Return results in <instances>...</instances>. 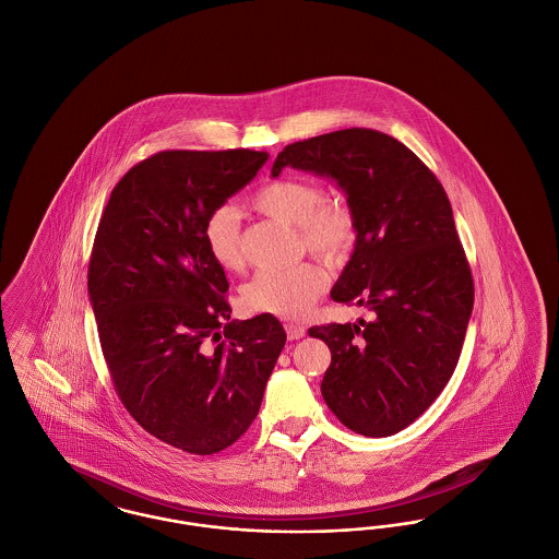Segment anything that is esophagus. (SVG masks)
<instances>
[{"label": "esophagus", "instance_id": "obj_1", "mask_svg": "<svg viewBox=\"0 0 559 559\" xmlns=\"http://www.w3.org/2000/svg\"><path fill=\"white\" fill-rule=\"evenodd\" d=\"M285 331H287V337L295 342V340H301L306 335V329L299 324V322H287L285 324Z\"/></svg>", "mask_w": 559, "mask_h": 559}]
</instances>
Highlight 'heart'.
I'll use <instances>...</instances> for the list:
<instances>
[{
  "label": "heart",
  "mask_w": 559,
  "mask_h": 559,
  "mask_svg": "<svg viewBox=\"0 0 559 559\" xmlns=\"http://www.w3.org/2000/svg\"><path fill=\"white\" fill-rule=\"evenodd\" d=\"M253 207L295 228L299 245L329 264L344 262L356 242L352 210L340 201L324 199V188L312 180H272L253 194ZM203 242L222 270L237 272L245 266L239 212L233 205H219L205 217ZM326 285V272L312 262L287 270H262L242 287L240 301L249 312L301 319L312 310Z\"/></svg>",
  "instance_id": "obj_1"
}]
</instances>
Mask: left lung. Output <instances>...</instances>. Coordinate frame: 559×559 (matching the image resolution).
<instances>
[{
    "instance_id": "obj_1",
    "label": "left lung",
    "mask_w": 559,
    "mask_h": 559,
    "mask_svg": "<svg viewBox=\"0 0 559 559\" xmlns=\"http://www.w3.org/2000/svg\"><path fill=\"white\" fill-rule=\"evenodd\" d=\"M285 167L331 178L356 217V245L331 289L371 322L312 326L331 349L320 392L356 433L411 426L451 379L474 308V278L447 192L426 163L388 133L352 128L293 142Z\"/></svg>"
}]
</instances>
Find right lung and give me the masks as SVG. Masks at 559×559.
I'll return each instance as SVG.
<instances>
[{
	"label": "right lung",
	"mask_w": 559,
	"mask_h": 559,
	"mask_svg": "<svg viewBox=\"0 0 559 559\" xmlns=\"http://www.w3.org/2000/svg\"><path fill=\"white\" fill-rule=\"evenodd\" d=\"M267 160L255 151H163L117 182L98 224L87 293L110 379L148 433L192 452L253 424L287 335L260 314L230 320L228 281L205 217Z\"/></svg>",
	"instance_id": "right-lung-1"
}]
</instances>
